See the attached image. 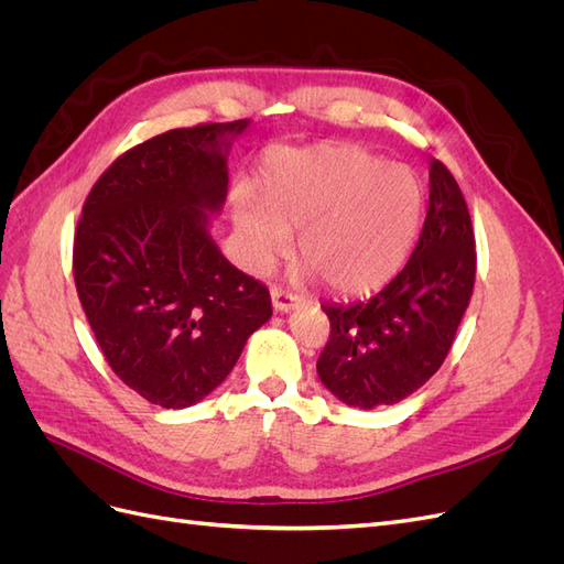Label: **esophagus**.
<instances>
[{"label": "esophagus", "mask_w": 564, "mask_h": 564, "mask_svg": "<svg viewBox=\"0 0 564 564\" xmlns=\"http://www.w3.org/2000/svg\"><path fill=\"white\" fill-rule=\"evenodd\" d=\"M270 296H272V308H275L278 313H289V311H294L296 305L303 303V296L289 292V289H284V286H272Z\"/></svg>", "instance_id": "esophagus-1"}]
</instances>
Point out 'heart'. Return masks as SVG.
I'll return each instance as SVG.
<instances>
[{
	"label": "heart",
	"instance_id": "1",
	"mask_svg": "<svg viewBox=\"0 0 564 564\" xmlns=\"http://www.w3.org/2000/svg\"><path fill=\"white\" fill-rule=\"evenodd\" d=\"M261 207L240 199L235 228L247 261L263 270L299 230L301 259L334 292L362 294L400 268L423 216V183L409 166L386 164L350 145L272 152Z\"/></svg>",
	"mask_w": 564,
	"mask_h": 564
}]
</instances>
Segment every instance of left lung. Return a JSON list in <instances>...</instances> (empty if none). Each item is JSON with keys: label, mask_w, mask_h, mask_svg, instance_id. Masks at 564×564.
I'll list each match as a JSON object with an SVG mask.
<instances>
[{"label": "left lung", "mask_w": 564, "mask_h": 564, "mask_svg": "<svg viewBox=\"0 0 564 564\" xmlns=\"http://www.w3.org/2000/svg\"><path fill=\"white\" fill-rule=\"evenodd\" d=\"M475 235L449 169L431 162V202L406 265L377 296L329 303V340L317 373L350 406L412 395L445 362L475 284Z\"/></svg>", "instance_id": "obj_1"}]
</instances>
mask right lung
I'll return each mask as SVG.
<instances>
[{
	"mask_svg": "<svg viewBox=\"0 0 564 564\" xmlns=\"http://www.w3.org/2000/svg\"><path fill=\"white\" fill-rule=\"evenodd\" d=\"M249 119L172 129L119 155L84 199L77 296L110 369L164 409L207 398L272 315L270 292L207 232L228 191L226 141Z\"/></svg>",
	"mask_w": 564,
	"mask_h": 564,
	"instance_id": "right-lung-1",
	"label": "right lung"
}]
</instances>
